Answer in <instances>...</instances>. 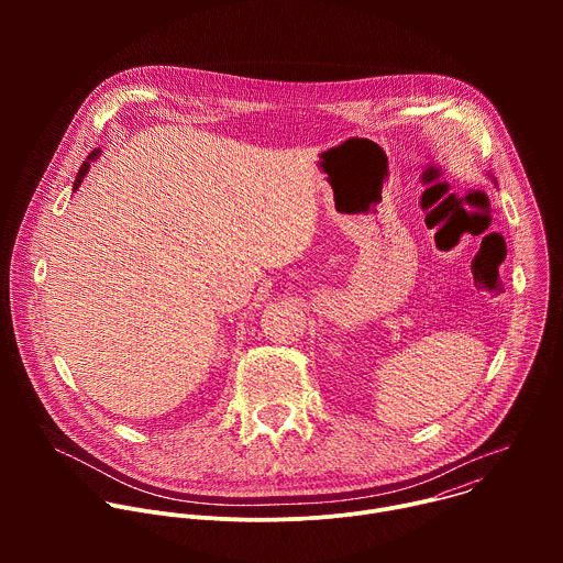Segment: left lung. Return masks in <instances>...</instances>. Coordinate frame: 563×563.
Instances as JSON below:
<instances>
[{"instance_id":"obj_1","label":"left lung","mask_w":563,"mask_h":563,"mask_svg":"<svg viewBox=\"0 0 563 563\" xmlns=\"http://www.w3.org/2000/svg\"><path fill=\"white\" fill-rule=\"evenodd\" d=\"M490 178H493V176H490Z\"/></svg>"}]
</instances>
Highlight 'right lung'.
<instances>
[{"instance_id": "right-lung-1", "label": "right lung", "mask_w": 563, "mask_h": 563, "mask_svg": "<svg viewBox=\"0 0 563 563\" xmlns=\"http://www.w3.org/2000/svg\"><path fill=\"white\" fill-rule=\"evenodd\" d=\"M102 155V148H93L91 153H89V157H87V163L79 167V172H77V178H75V183H73V191H77L79 189V185L85 183V176L89 174V169H91V163H96V159Z\"/></svg>"}]
</instances>
